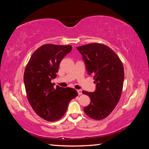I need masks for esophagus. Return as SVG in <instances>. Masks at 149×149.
Returning <instances> with one entry per match:
<instances>
[{"instance_id": "34e87169", "label": "esophagus", "mask_w": 149, "mask_h": 149, "mask_svg": "<svg viewBox=\"0 0 149 149\" xmlns=\"http://www.w3.org/2000/svg\"><path fill=\"white\" fill-rule=\"evenodd\" d=\"M77 93H78L79 95H82V90H77Z\"/></svg>"}]
</instances>
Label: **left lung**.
I'll return each instance as SVG.
<instances>
[{
	"label": "left lung",
	"mask_w": 149,
	"mask_h": 149,
	"mask_svg": "<svg viewBox=\"0 0 149 149\" xmlns=\"http://www.w3.org/2000/svg\"><path fill=\"white\" fill-rule=\"evenodd\" d=\"M85 63L88 74L93 75L96 89L83 91L90 98L84 111L95 120L105 118L118 103L122 91L124 70L121 60L113 50L104 44L90 43L77 47Z\"/></svg>",
	"instance_id": "8db88e82"
}]
</instances>
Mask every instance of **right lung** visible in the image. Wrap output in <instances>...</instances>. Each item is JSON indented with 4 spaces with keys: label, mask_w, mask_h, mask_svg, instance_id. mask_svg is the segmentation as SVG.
Listing matches in <instances>:
<instances>
[{
    "label": "right lung",
    "mask_w": 149,
    "mask_h": 149,
    "mask_svg": "<svg viewBox=\"0 0 149 149\" xmlns=\"http://www.w3.org/2000/svg\"><path fill=\"white\" fill-rule=\"evenodd\" d=\"M72 49L71 45L41 46L34 52L25 70L24 81L29 102L37 115L47 121L61 118L70 100L78 95L74 88H55L51 83L56 77L60 62Z\"/></svg>",
    "instance_id": "1"
}]
</instances>
